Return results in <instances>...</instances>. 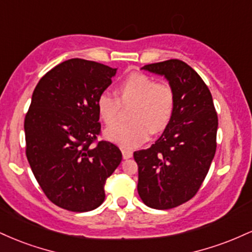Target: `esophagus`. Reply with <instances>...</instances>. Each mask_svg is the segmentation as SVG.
<instances>
[{
  "label": "esophagus",
  "instance_id": "1",
  "mask_svg": "<svg viewBox=\"0 0 252 252\" xmlns=\"http://www.w3.org/2000/svg\"><path fill=\"white\" fill-rule=\"evenodd\" d=\"M122 155H123L124 160H126V158H131L132 152H131V150H128V149H122Z\"/></svg>",
  "mask_w": 252,
  "mask_h": 252
}]
</instances>
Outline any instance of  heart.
I'll return each instance as SVG.
<instances>
[{
    "label": "heart",
    "instance_id": "1",
    "mask_svg": "<svg viewBox=\"0 0 252 252\" xmlns=\"http://www.w3.org/2000/svg\"><path fill=\"white\" fill-rule=\"evenodd\" d=\"M121 105H131L126 123H118L104 131L110 142L124 149H135L146 142L150 134H158L168 126L175 109V94L167 83H156L142 73L126 76L117 88V98L100 94L97 110L100 120L111 126L117 120Z\"/></svg>",
    "mask_w": 252,
    "mask_h": 252
}]
</instances>
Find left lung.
<instances>
[{
	"instance_id": "left-lung-1",
	"label": "left lung",
	"mask_w": 252,
	"mask_h": 252,
	"mask_svg": "<svg viewBox=\"0 0 252 252\" xmlns=\"http://www.w3.org/2000/svg\"><path fill=\"white\" fill-rule=\"evenodd\" d=\"M141 70L162 76L175 94L172 121L148 149L134 153L137 192L147 206L168 210L196 194L216 154L218 117L204 80L178 59L149 63Z\"/></svg>"
}]
</instances>
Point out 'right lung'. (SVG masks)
Wrapping results in <instances>:
<instances>
[{
  "mask_svg": "<svg viewBox=\"0 0 252 252\" xmlns=\"http://www.w3.org/2000/svg\"><path fill=\"white\" fill-rule=\"evenodd\" d=\"M116 72L74 58L48 71L33 92L25 118L26 155L43 193L62 209H97L106 179L122 161L115 144L91 147L100 132L97 99Z\"/></svg>",
  "mask_w": 252,
  "mask_h": 252,
  "instance_id": "right-lung-1",
  "label": "right lung"
}]
</instances>
